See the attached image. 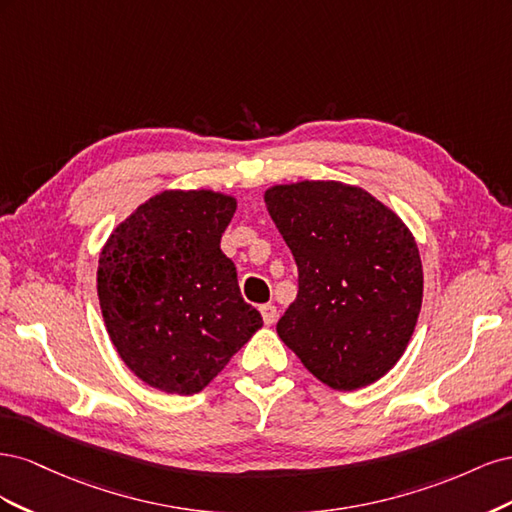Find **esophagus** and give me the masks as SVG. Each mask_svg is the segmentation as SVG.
<instances>
[{
    "label": "esophagus",
    "instance_id": "34e87169",
    "mask_svg": "<svg viewBox=\"0 0 512 512\" xmlns=\"http://www.w3.org/2000/svg\"><path fill=\"white\" fill-rule=\"evenodd\" d=\"M260 314H262V320H265L267 327H271V324H275V320H277V307L271 303L260 305Z\"/></svg>",
    "mask_w": 512,
    "mask_h": 512
}]
</instances>
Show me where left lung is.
I'll list each match as a JSON object with an SVG mask.
<instances>
[{
	"mask_svg": "<svg viewBox=\"0 0 512 512\" xmlns=\"http://www.w3.org/2000/svg\"><path fill=\"white\" fill-rule=\"evenodd\" d=\"M265 203L299 269L277 335L331 389L376 382L404 354L421 312L412 232L380 200L339 181L275 185Z\"/></svg>",
	"mask_w": 512,
	"mask_h": 512,
	"instance_id": "left-lung-1",
	"label": "left lung"
}]
</instances>
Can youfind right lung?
I'll return each instance as SVG.
<instances>
[{
  "label": "right lung",
  "mask_w": 512,
  "mask_h": 512,
  "mask_svg": "<svg viewBox=\"0 0 512 512\" xmlns=\"http://www.w3.org/2000/svg\"><path fill=\"white\" fill-rule=\"evenodd\" d=\"M237 200L211 190L162 192L108 237L98 299L108 337L153 389L194 395L262 327L220 250Z\"/></svg>",
  "instance_id": "right-lung-1"
}]
</instances>
